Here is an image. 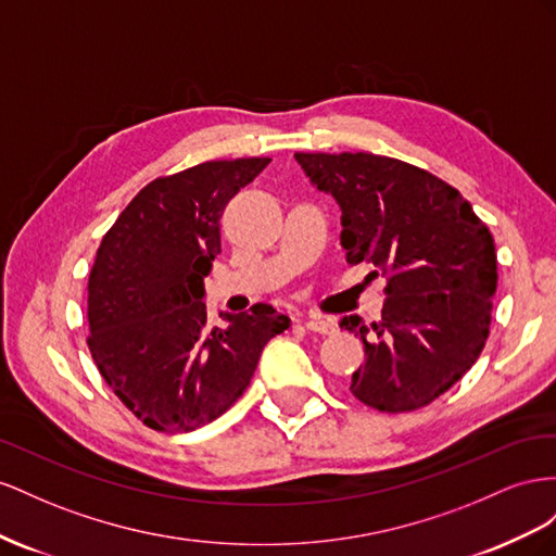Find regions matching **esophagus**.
<instances>
[{"mask_svg":"<svg viewBox=\"0 0 556 556\" xmlns=\"http://www.w3.org/2000/svg\"><path fill=\"white\" fill-rule=\"evenodd\" d=\"M307 330H314V332H324V336H328V332L336 330V321L328 319V316H309V319L305 321Z\"/></svg>","mask_w":556,"mask_h":556,"instance_id":"34e87169","label":"esophagus"}]
</instances>
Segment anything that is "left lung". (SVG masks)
I'll return each mask as SVG.
<instances>
[{"mask_svg": "<svg viewBox=\"0 0 556 556\" xmlns=\"http://www.w3.org/2000/svg\"><path fill=\"white\" fill-rule=\"evenodd\" d=\"M295 161L340 204L346 263L387 277L382 321H340L366 346L349 391L379 412L426 407L482 354L498 281L494 237L456 188L421 167L363 151Z\"/></svg>", "mask_w": 556, "mask_h": 556, "instance_id": "1", "label": "left lung"}]
</instances>
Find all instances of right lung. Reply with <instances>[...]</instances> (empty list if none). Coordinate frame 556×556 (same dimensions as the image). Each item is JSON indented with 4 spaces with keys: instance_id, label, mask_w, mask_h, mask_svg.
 <instances>
[{
    "instance_id": "obj_1",
    "label": "right lung",
    "mask_w": 556,
    "mask_h": 556,
    "mask_svg": "<svg viewBox=\"0 0 556 556\" xmlns=\"http://www.w3.org/2000/svg\"><path fill=\"white\" fill-rule=\"evenodd\" d=\"M269 157L210 161L147 184L106 230L88 279V349L121 403L153 431L188 433L240 399L263 346L291 319L273 305L202 303L226 204Z\"/></svg>"
}]
</instances>
